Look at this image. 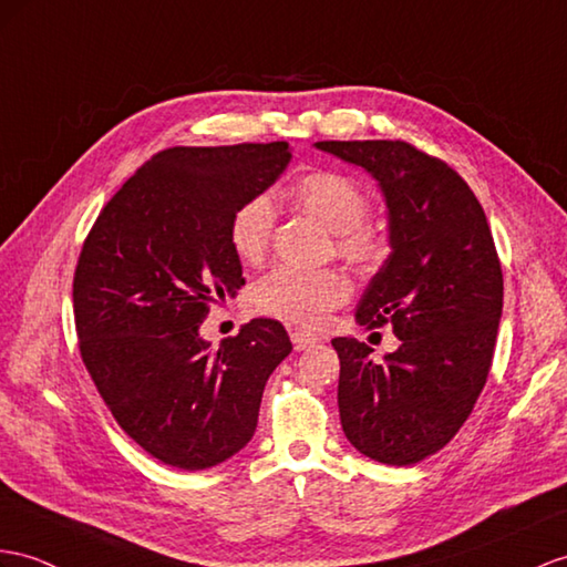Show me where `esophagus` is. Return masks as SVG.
Wrapping results in <instances>:
<instances>
[{
  "label": "esophagus",
  "instance_id": "34e87169",
  "mask_svg": "<svg viewBox=\"0 0 567 567\" xmlns=\"http://www.w3.org/2000/svg\"><path fill=\"white\" fill-rule=\"evenodd\" d=\"M291 341H293L296 351H308L320 343V337L312 334V331H306V329H291Z\"/></svg>",
  "mask_w": 567,
  "mask_h": 567
}]
</instances>
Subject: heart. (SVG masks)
Returning a JSON list of instances; mask_svg holds the SVG:
<instances>
[{
	"label": "heart",
	"mask_w": 567,
	"mask_h": 567,
	"mask_svg": "<svg viewBox=\"0 0 567 567\" xmlns=\"http://www.w3.org/2000/svg\"><path fill=\"white\" fill-rule=\"evenodd\" d=\"M286 199L327 230L337 233V255L358 271H375L384 265L390 243L378 228L365 224L370 195L353 177L337 171H312L286 189ZM274 218V204L265 195L245 199L233 212L228 240L233 252L245 265H259L265 259ZM349 293V279L337 269L308 271L276 267L255 284L252 306L257 312L279 317L286 322L320 324L331 310L347 302Z\"/></svg>",
	"instance_id": "b5f03b06"
}]
</instances>
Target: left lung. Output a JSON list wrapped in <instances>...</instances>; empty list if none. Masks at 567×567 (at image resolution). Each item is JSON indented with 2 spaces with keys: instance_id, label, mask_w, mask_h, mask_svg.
Segmentation results:
<instances>
[{
  "instance_id": "1",
  "label": "left lung",
  "mask_w": 567,
  "mask_h": 567,
  "mask_svg": "<svg viewBox=\"0 0 567 567\" xmlns=\"http://www.w3.org/2000/svg\"><path fill=\"white\" fill-rule=\"evenodd\" d=\"M375 175L390 206L388 259L358 306L365 329L402 341L384 363L355 339L339 353V413L365 457L409 466L460 433L488 380L503 312L493 233L462 175L409 142H317Z\"/></svg>"
}]
</instances>
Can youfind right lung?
<instances>
[{
  "mask_svg": "<svg viewBox=\"0 0 567 567\" xmlns=\"http://www.w3.org/2000/svg\"><path fill=\"white\" fill-rule=\"evenodd\" d=\"M288 161L286 142L165 148L115 192L81 247V361L117 425L163 464L199 472L240 452L269 375L293 349L269 317L216 351L199 337L212 302L245 284L233 212Z\"/></svg>",
  "mask_w": 567,
  "mask_h": 567,
  "instance_id": "right-lung-1",
  "label": "right lung"
}]
</instances>
